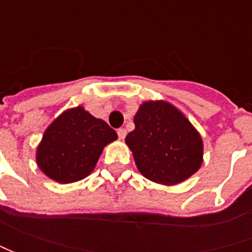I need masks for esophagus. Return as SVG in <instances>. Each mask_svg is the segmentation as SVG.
<instances>
[{"label": "esophagus", "mask_w": 252, "mask_h": 252, "mask_svg": "<svg viewBox=\"0 0 252 252\" xmlns=\"http://www.w3.org/2000/svg\"><path fill=\"white\" fill-rule=\"evenodd\" d=\"M118 136H119L121 140H123V139L126 137V130H125V129H119V130H118Z\"/></svg>", "instance_id": "1"}]
</instances>
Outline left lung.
<instances>
[{
  "instance_id": "left-lung-1",
  "label": "left lung",
  "mask_w": 252,
  "mask_h": 252,
  "mask_svg": "<svg viewBox=\"0 0 252 252\" xmlns=\"http://www.w3.org/2000/svg\"><path fill=\"white\" fill-rule=\"evenodd\" d=\"M126 136L137 168L147 179L177 185L203 161V141L182 112L167 101L143 102Z\"/></svg>"
}]
</instances>
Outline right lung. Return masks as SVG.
Here are the masks:
<instances>
[{"mask_svg":"<svg viewBox=\"0 0 252 252\" xmlns=\"http://www.w3.org/2000/svg\"><path fill=\"white\" fill-rule=\"evenodd\" d=\"M116 139V131L106 122L77 106L64 111L46 129L36 162L56 182H77L91 174L103 147Z\"/></svg>","mask_w":252,"mask_h":252,"instance_id":"right-lung-1","label":"right lung"}]
</instances>
